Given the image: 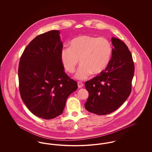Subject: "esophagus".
Masks as SVG:
<instances>
[{
  "label": "esophagus",
  "mask_w": 152,
  "mask_h": 152,
  "mask_svg": "<svg viewBox=\"0 0 152 152\" xmlns=\"http://www.w3.org/2000/svg\"><path fill=\"white\" fill-rule=\"evenodd\" d=\"M77 84H78V87H79V88H82V87H83V86H84V84H83L82 82H81V81H78Z\"/></svg>",
  "instance_id": "34e87169"
}]
</instances>
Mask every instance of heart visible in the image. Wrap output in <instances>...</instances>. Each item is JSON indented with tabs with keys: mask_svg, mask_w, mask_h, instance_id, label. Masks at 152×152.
<instances>
[{
	"mask_svg": "<svg viewBox=\"0 0 152 152\" xmlns=\"http://www.w3.org/2000/svg\"><path fill=\"white\" fill-rule=\"evenodd\" d=\"M112 53V45L104 37L83 35L70 42V47L63 48L60 58L65 69L73 73L80 61L81 63L75 77L79 80L87 79L92 73L97 75L107 67Z\"/></svg>",
	"mask_w": 152,
	"mask_h": 152,
	"instance_id": "heart-1",
	"label": "heart"
}]
</instances>
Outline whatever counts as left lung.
<instances>
[{"label":"left lung","mask_w":152,"mask_h":152,"mask_svg":"<svg viewBox=\"0 0 152 152\" xmlns=\"http://www.w3.org/2000/svg\"><path fill=\"white\" fill-rule=\"evenodd\" d=\"M112 58L102 72L85 83L89 96L85 108L97 115H106L119 108L130 95L134 72L133 58L127 45L112 38Z\"/></svg>","instance_id":"left-lung-1"}]
</instances>
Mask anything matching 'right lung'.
Here are the masks:
<instances>
[{"instance_id":"1","label":"right lung","mask_w":152,"mask_h":152,"mask_svg":"<svg viewBox=\"0 0 152 152\" xmlns=\"http://www.w3.org/2000/svg\"><path fill=\"white\" fill-rule=\"evenodd\" d=\"M59 34L52 30L36 36L25 48L19 64L22 100L34 115L45 120L61 115L67 98L77 88V82L64 71Z\"/></svg>"}]
</instances>
